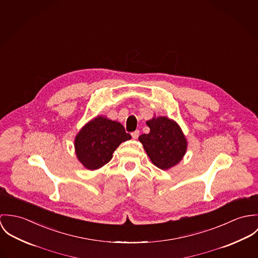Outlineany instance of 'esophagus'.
Listing matches in <instances>:
<instances>
[{
  "instance_id": "obj_1",
  "label": "esophagus",
  "mask_w": 258,
  "mask_h": 258,
  "mask_svg": "<svg viewBox=\"0 0 258 258\" xmlns=\"http://www.w3.org/2000/svg\"><path fill=\"white\" fill-rule=\"evenodd\" d=\"M139 136H140V131H136V132L132 133V137L134 140H137L139 138Z\"/></svg>"
}]
</instances>
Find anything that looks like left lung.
<instances>
[{
    "instance_id": "8db88e82",
    "label": "left lung",
    "mask_w": 258,
    "mask_h": 258,
    "mask_svg": "<svg viewBox=\"0 0 258 258\" xmlns=\"http://www.w3.org/2000/svg\"><path fill=\"white\" fill-rule=\"evenodd\" d=\"M146 124L150 132L142 135L139 141L151 162L162 170L178 164L187 150V141L179 124L166 116H154Z\"/></svg>"
}]
</instances>
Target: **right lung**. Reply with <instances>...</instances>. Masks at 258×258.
Listing matches in <instances>:
<instances>
[{
    "label": "right lung",
    "instance_id": "1",
    "mask_svg": "<svg viewBox=\"0 0 258 258\" xmlns=\"http://www.w3.org/2000/svg\"><path fill=\"white\" fill-rule=\"evenodd\" d=\"M131 139L121 123L98 115L87 122L75 138L77 158L87 169H99L112 159L120 143Z\"/></svg>",
    "mask_w": 258,
    "mask_h": 258
}]
</instances>
